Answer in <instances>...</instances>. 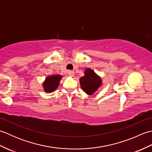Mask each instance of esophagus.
<instances>
[{
  "instance_id": "obj_1",
  "label": "esophagus",
  "mask_w": 152,
  "mask_h": 152,
  "mask_svg": "<svg viewBox=\"0 0 152 152\" xmlns=\"http://www.w3.org/2000/svg\"><path fill=\"white\" fill-rule=\"evenodd\" d=\"M68 75H69V76L72 77L74 75V72L72 70H69L68 71Z\"/></svg>"
}]
</instances>
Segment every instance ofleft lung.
<instances>
[{"mask_svg":"<svg viewBox=\"0 0 152 152\" xmlns=\"http://www.w3.org/2000/svg\"><path fill=\"white\" fill-rule=\"evenodd\" d=\"M84 74V76L80 78V86L83 91L87 94L89 95H93L101 86V78L90 69H86Z\"/></svg>","mask_w":152,"mask_h":152,"instance_id":"obj_1","label":"left lung"}]
</instances>
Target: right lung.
Here are the masks:
<instances>
[{"mask_svg": "<svg viewBox=\"0 0 152 152\" xmlns=\"http://www.w3.org/2000/svg\"><path fill=\"white\" fill-rule=\"evenodd\" d=\"M61 78H62V76L58 75V74L47 76V78L43 83L44 91L47 93L54 91L59 86Z\"/></svg>", "mask_w": 152, "mask_h": 152, "instance_id": "1", "label": "right lung"}]
</instances>
